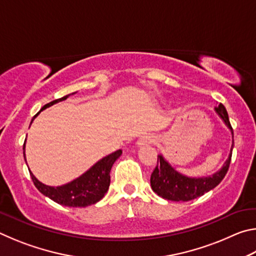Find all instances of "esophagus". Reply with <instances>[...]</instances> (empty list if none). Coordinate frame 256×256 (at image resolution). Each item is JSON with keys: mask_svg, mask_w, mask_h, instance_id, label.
Returning <instances> with one entry per match:
<instances>
[{"mask_svg": "<svg viewBox=\"0 0 256 256\" xmlns=\"http://www.w3.org/2000/svg\"><path fill=\"white\" fill-rule=\"evenodd\" d=\"M154 136H141L138 140L136 141V146H148L154 142Z\"/></svg>", "mask_w": 256, "mask_h": 256, "instance_id": "esophagus-1", "label": "esophagus"}]
</instances>
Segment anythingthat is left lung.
Wrapping results in <instances>:
<instances>
[{"mask_svg": "<svg viewBox=\"0 0 256 256\" xmlns=\"http://www.w3.org/2000/svg\"><path fill=\"white\" fill-rule=\"evenodd\" d=\"M214 110L216 115L222 118L224 124L229 128L232 138L230 151H229L228 158L224 162L222 167L212 175L190 177L176 170L172 166L170 162L160 154H158V164L154 168L152 174H151L150 178L151 188H152L157 196L170 201H190L214 188L224 180V177L226 176L229 164H230L232 160V152L234 148V132L230 122H229L228 112L222 104L216 106Z\"/></svg>", "mask_w": 256, "mask_h": 256, "instance_id": "obj_1", "label": "left lung"}]
</instances>
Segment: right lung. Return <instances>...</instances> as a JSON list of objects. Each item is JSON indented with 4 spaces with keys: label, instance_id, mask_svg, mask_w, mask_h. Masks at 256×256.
<instances>
[{
    "label": "right lung",
    "instance_id": "1",
    "mask_svg": "<svg viewBox=\"0 0 256 256\" xmlns=\"http://www.w3.org/2000/svg\"><path fill=\"white\" fill-rule=\"evenodd\" d=\"M74 94L76 92L66 94V96L47 104V105L42 107V110L34 116L32 123L34 122V120L40 114V112L55 105V104H58L60 102L66 100L71 94ZM24 148L26 141L24 144V157L26 160ZM120 154H122V150H118L115 151V152L106 156V157L98 160L96 164H94L88 170H86L84 174L76 177V180L60 186H50L42 183L40 180H38L36 178V176L32 174L29 168L28 170L34 186H36L37 190H40L42 194H44L45 196L50 198V200L58 203V204L66 206L84 208L94 204V203L100 201L102 198L105 196V194L107 193L108 188H110V170L114 162L120 157Z\"/></svg>",
    "mask_w": 256,
    "mask_h": 256
}]
</instances>
